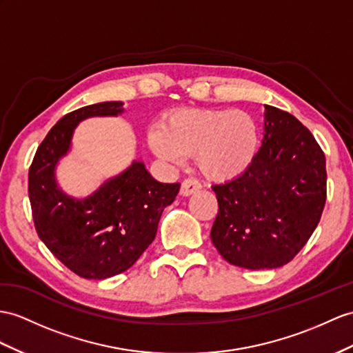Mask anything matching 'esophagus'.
Here are the masks:
<instances>
[{"label": "esophagus", "instance_id": "esophagus-1", "mask_svg": "<svg viewBox=\"0 0 353 353\" xmlns=\"http://www.w3.org/2000/svg\"><path fill=\"white\" fill-rule=\"evenodd\" d=\"M199 188H201V184H199V181H197V179L187 178V179H184V181H183L181 190H179V193H181L183 196H190L192 193L199 190Z\"/></svg>", "mask_w": 353, "mask_h": 353}]
</instances>
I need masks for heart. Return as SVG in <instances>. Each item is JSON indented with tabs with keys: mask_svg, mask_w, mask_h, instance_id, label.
<instances>
[{
	"mask_svg": "<svg viewBox=\"0 0 353 353\" xmlns=\"http://www.w3.org/2000/svg\"><path fill=\"white\" fill-rule=\"evenodd\" d=\"M148 141L159 157L169 161L194 157L205 178L226 181L250 168L261 132L245 110L181 109L169 115L165 127H152Z\"/></svg>",
	"mask_w": 353,
	"mask_h": 353,
	"instance_id": "obj_1",
	"label": "heart"
}]
</instances>
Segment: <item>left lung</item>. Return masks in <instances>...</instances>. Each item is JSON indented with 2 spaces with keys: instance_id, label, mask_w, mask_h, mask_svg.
<instances>
[{
  "instance_id": "1",
  "label": "left lung",
  "mask_w": 353,
  "mask_h": 353,
  "mask_svg": "<svg viewBox=\"0 0 353 353\" xmlns=\"http://www.w3.org/2000/svg\"><path fill=\"white\" fill-rule=\"evenodd\" d=\"M265 137L238 178L212 185L219 212L211 229L223 259L247 270L289 263L321 220L326 201L325 154L289 112L266 106Z\"/></svg>"
}]
</instances>
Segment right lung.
Returning a JSON list of instances; mask_svg holds the SVG:
<instances>
[{"label": "right lung", "instance_id": "1", "mask_svg": "<svg viewBox=\"0 0 353 353\" xmlns=\"http://www.w3.org/2000/svg\"><path fill=\"white\" fill-rule=\"evenodd\" d=\"M121 106V101L97 103L64 115L39 145L28 172L32 220L40 239L83 279L103 280L130 268L154 241L163 210L179 192L178 183L156 181L139 161L87 199H73L59 190L54 169L70 148L77 123L117 115Z\"/></svg>", "mask_w": 353, "mask_h": 353}]
</instances>
